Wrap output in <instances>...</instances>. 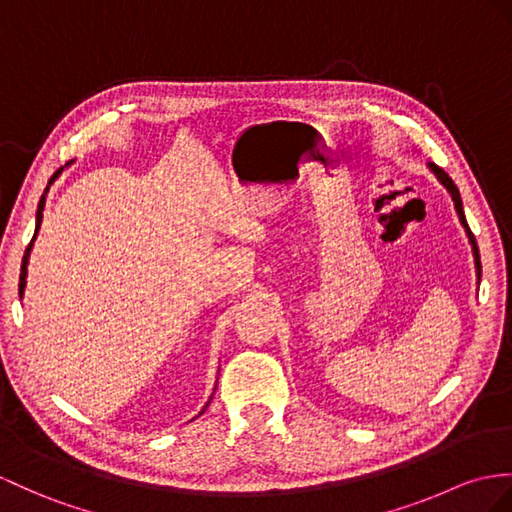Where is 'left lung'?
I'll list each match as a JSON object with an SVG mask.
<instances>
[{
	"label": "left lung",
	"mask_w": 512,
	"mask_h": 512,
	"mask_svg": "<svg viewBox=\"0 0 512 512\" xmlns=\"http://www.w3.org/2000/svg\"><path fill=\"white\" fill-rule=\"evenodd\" d=\"M430 169L434 171V176L439 178L441 182H443V186L447 191H450V195H452V199H454V206H456V213H458V219H460V223H463L465 226V230H467V236H469V241H471V247H473V258H476V269H478V278H480V273H482V267H480V252H478V243H476V236L471 234V230H469V226H467V219H465V213H463V202H460V193H458V189H456V184L452 182V178L447 176V173L439 167V165H430Z\"/></svg>",
	"instance_id": "1"
}]
</instances>
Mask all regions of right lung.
Wrapping results in <instances>:
<instances>
[{
	"instance_id": "obj_1",
	"label": "right lung",
	"mask_w": 512,
	"mask_h": 512,
	"mask_svg": "<svg viewBox=\"0 0 512 512\" xmlns=\"http://www.w3.org/2000/svg\"><path fill=\"white\" fill-rule=\"evenodd\" d=\"M60 171L62 169H58L52 178H49V184H52L58 176H60ZM49 184H47V189H45V193H43V197H41V202H39V210H36V232H39V228H41V219H43V206H45V195H47V191H49ZM36 232H34V239H36ZM32 239V241H34ZM32 241H30V245H28V249H26V254H23V263H21V276H19V297L23 295V289H26V276H28V258H30V249H32ZM210 400H213V397H210ZM204 410H206V406H204ZM202 410V413H204ZM199 413V415H202Z\"/></svg>"
}]
</instances>
